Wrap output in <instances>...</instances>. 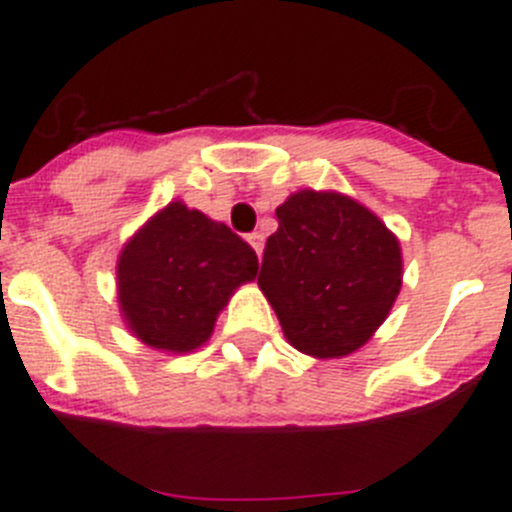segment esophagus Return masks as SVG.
Here are the masks:
<instances>
[{"instance_id":"34e87169","label":"esophagus","mask_w":512,"mask_h":512,"mask_svg":"<svg viewBox=\"0 0 512 512\" xmlns=\"http://www.w3.org/2000/svg\"><path fill=\"white\" fill-rule=\"evenodd\" d=\"M248 243H251L253 251H256L261 256V251H264V233H259V231L248 233Z\"/></svg>"}]
</instances>
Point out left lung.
I'll use <instances>...</instances> for the list:
<instances>
[{"instance_id":"obj_1","label":"left lung","mask_w":512,"mask_h":512,"mask_svg":"<svg viewBox=\"0 0 512 512\" xmlns=\"http://www.w3.org/2000/svg\"><path fill=\"white\" fill-rule=\"evenodd\" d=\"M259 287L284 337L312 358H345L386 322L403 279L396 233L335 190H299L276 208Z\"/></svg>"}]
</instances>
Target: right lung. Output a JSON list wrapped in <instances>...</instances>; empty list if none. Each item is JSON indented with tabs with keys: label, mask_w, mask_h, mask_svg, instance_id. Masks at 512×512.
<instances>
[{
	"label": "right lung",
	"mask_w": 512,
	"mask_h": 512,
	"mask_svg": "<svg viewBox=\"0 0 512 512\" xmlns=\"http://www.w3.org/2000/svg\"><path fill=\"white\" fill-rule=\"evenodd\" d=\"M259 274L256 251L182 200L152 215L116 261V299L139 342L182 355L203 348L233 292Z\"/></svg>",
	"instance_id": "1"
}]
</instances>
